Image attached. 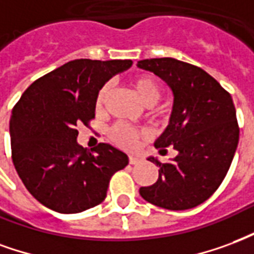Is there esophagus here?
<instances>
[{"label": "esophagus", "mask_w": 254, "mask_h": 254, "mask_svg": "<svg viewBox=\"0 0 254 254\" xmlns=\"http://www.w3.org/2000/svg\"><path fill=\"white\" fill-rule=\"evenodd\" d=\"M128 160H129V164H131V165H136V164L142 162V158H140V157H138V155L131 154L128 157Z\"/></svg>", "instance_id": "1"}]
</instances>
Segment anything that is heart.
<instances>
[{
  "mask_svg": "<svg viewBox=\"0 0 254 254\" xmlns=\"http://www.w3.org/2000/svg\"><path fill=\"white\" fill-rule=\"evenodd\" d=\"M132 86H134L135 92L139 96V99L146 105L157 104L158 100L161 99L160 85L153 77H147V75L136 77L132 81ZM109 92H111V84H105L103 88L100 89L97 97H96V107L97 108H101L104 105ZM146 135H147V132L143 131V129L138 131V129L132 128L129 126L125 125V123H118L111 131V136H112L115 143H118L122 147H127V149L135 147L136 143H138V139L143 138Z\"/></svg>",
  "mask_w": 254,
  "mask_h": 254,
  "instance_id": "heart-1",
  "label": "heart"
}]
</instances>
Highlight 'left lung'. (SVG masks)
<instances>
[{
  "label": "left lung",
  "mask_w": 254,
  "mask_h": 254,
  "mask_svg": "<svg viewBox=\"0 0 254 254\" xmlns=\"http://www.w3.org/2000/svg\"><path fill=\"white\" fill-rule=\"evenodd\" d=\"M136 66L165 81L173 105L157 149L173 146V160L158 166V180L142 187L140 196L166 210H190L210 197L227 175L236 154L240 128L231 96L215 78L193 64L173 58L139 61Z\"/></svg>",
  "instance_id": "left-lung-1"
}]
</instances>
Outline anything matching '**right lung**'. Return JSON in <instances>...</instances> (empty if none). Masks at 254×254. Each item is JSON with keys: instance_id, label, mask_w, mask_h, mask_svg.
<instances>
[{"instance_id": "obj_1", "label": "right lung", "mask_w": 254, "mask_h": 254, "mask_svg": "<svg viewBox=\"0 0 254 254\" xmlns=\"http://www.w3.org/2000/svg\"><path fill=\"white\" fill-rule=\"evenodd\" d=\"M129 59H75L35 81L13 108L12 160L31 195L59 214L100 204L111 177L128 164L125 151L100 143L78 145L77 126L94 118L99 90L131 67Z\"/></svg>"}]
</instances>
